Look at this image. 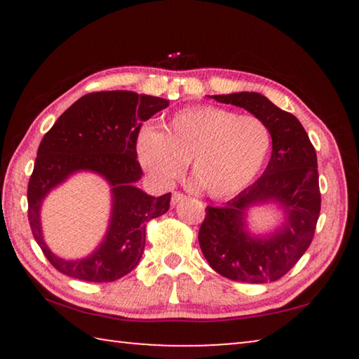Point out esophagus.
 <instances>
[{
  "mask_svg": "<svg viewBox=\"0 0 359 359\" xmlns=\"http://www.w3.org/2000/svg\"><path fill=\"white\" fill-rule=\"evenodd\" d=\"M187 196L184 193H180V191H174L172 193V199H171V203H172V205H175V204H179L180 201H184Z\"/></svg>",
  "mask_w": 359,
  "mask_h": 359,
  "instance_id": "34e87169",
  "label": "esophagus"
}]
</instances>
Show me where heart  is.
Returning <instances> with one entry per match:
<instances>
[{"label":"heart","instance_id":"obj_1","mask_svg":"<svg viewBox=\"0 0 359 359\" xmlns=\"http://www.w3.org/2000/svg\"><path fill=\"white\" fill-rule=\"evenodd\" d=\"M136 150L141 165L158 184L180 177L191 161L194 184L212 198H226L244 190L263 169L271 133L253 115L191 106L171 115L163 131L142 128Z\"/></svg>","mask_w":359,"mask_h":359}]
</instances>
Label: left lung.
Instances as JSON below:
<instances>
[{"label": "left lung", "instance_id": "1", "mask_svg": "<svg viewBox=\"0 0 359 359\" xmlns=\"http://www.w3.org/2000/svg\"><path fill=\"white\" fill-rule=\"evenodd\" d=\"M218 102L244 107L263 120L272 137V154L261 177L222 208H205L199 245L212 269L229 280L267 283L283 277L311 245L320 217L317 154L293 114L255 92L210 96ZM277 202L285 223L266 238L246 231L252 205Z\"/></svg>", "mask_w": 359, "mask_h": 359}]
</instances>
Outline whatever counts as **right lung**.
<instances>
[{
  "instance_id": "right-lung-1",
  "label": "right lung",
  "mask_w": 359,
  "mask_h": 359,
  "mask_svg": "<svg viewBox=\"0 0 359 359\" xmlns=\"http://www.w3.org/2000/svg\"><path fill=\"white\" fill-rule=\"evenodd\" d=\"M168 106V100L126 90L88 93L66 109L42 137L28 182V220L42 253L62 274L114 282L141 261L147 223L166 214L171 193L155 198L135 187L142 177L136 141L142 121ZM77 170L96 172L111 184L113 215L100 247L87 259L68 262L48 250L39 210L46 193Z\"/></svg>"
}]
</instances>
